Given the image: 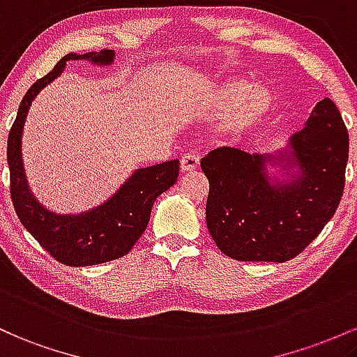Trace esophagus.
I'll return each instance as SVG.
<instances>
[{"label":"esophagus","instance_id":"esophagus-1","mask_svg":"<svg viewBox=\"0 0 357 357\" xmlns=\"http://www.w3.org/2000/svg\"><path fill=\"white\" fill-rule=\"evenodd\" d=\"M199 155L197 153H185L182 158H180V168L182 172H194L199 168Z\"/></svg>","mask_w":357,"mask_h":357}]
</instances>
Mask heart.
Returning <instances> with one entry per match:
<instances>
[{
  "instance_id": "1",
  "label": "heart",
  "mask_w": 357,
  "mask_h": 357,
  "mask_svg": "<svg viewBox=\"0 0 357 357\" xmlns=\"http://www.w3.org/2000/svg\"><path fill=\"white\" fill-rule=\"evenodd\" d=\"M271 98L261 86H250L244 81L224 84L219 106L229 107L222 121V130L229 135H241L253 130L268 113Z\"/></svg>"
}]
</instances>
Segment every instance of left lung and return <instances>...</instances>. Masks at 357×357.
<instances>
[{"label": "left lung", "mask_w": 357, "mask_h": 357, "mask_svg": "<svg viewBox=\"0 0 357 357\" xmlns=\"http://www.w3.org/2000/svg\"><path fill=\"white\" fill-rule=\"evenodd\" d=\"M298 177L271 185L266 157L215 148L200 168L209 180L207 229L238 261L283 263L302 253L337 211L346 183L349 135L337 106L324 98L290 139ZM276 158V157H275Z\"/></svg>", "instance_id": "1"}]
</instances>
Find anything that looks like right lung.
Instances as JSON below:
<instances>
[{
  "mask_svg": "<svg viewBox=\"0 0 357 357\" xmlns=\"http://www.w3.org/2000/svg\"><path fill=\"white\" fill-rule=\"evenodd\" d=\"M87 59L109 66L114 52L102 49L84 55L67 54L49 74L38 79L20 102L17 119L8 135L10 194L20 222L49 251L52 258L67 266H89L113 261L128 255L150 221L151 206L160 194L170 189L178 177V160L139 168L125 185L98 209L79 215H60L47 211L35 200L26 185L22 163V131L30 104L40 89L62 74L67 60Z\"/></svg>",
  "mask_w": 357,
  "mask_h": 357,
  "instance_id": "add662e5",
  "label": "right lung"
}]
</instances>
